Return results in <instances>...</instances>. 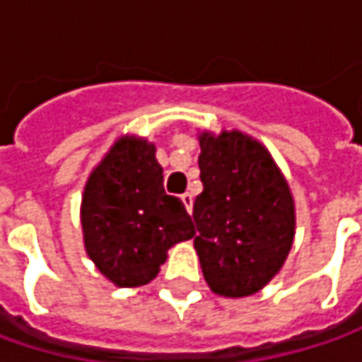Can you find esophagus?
Listing matches in <instances>:
<instances>
[{
    "mask_svg": "<svg viewBox=\"0 0 362 362\" xmlns=\"http://www.w3.org/2000/svg\"><path fill=\"white\" fill-rule=\"evenodd\" d=\"M181 202L185 205V209L191 214V211H193V195H191V193H183V195H181Z\"/></svg>",
    "mask_w": 362,
    "mask_h": 362,
    "instance_id": "obj_1",
    "label": "esophagus"
}]
</instances>
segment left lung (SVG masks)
Wrapping results in <instances>:
<instances>
[{
	"instance_id": "8db88e82",
	"label": "left lung",
	"mask_w": 362,
	"mask_h": 362,
	"mask_svg": "<svg viewBox=\"0 0 362 362\" xmlns=\"http://www.w3.org/2000/svg\"><path fill=\"white\" fill-rule=\"evenodd\" d=\"M203 191L193 203V245L211 292L243 298L284 266L296 214L268 148L240 131L199 132Z\"/></svg>"
}]
</instances>
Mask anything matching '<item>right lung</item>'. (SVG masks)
I'll return each mask as SVG.
<instances>
[{"label":"right lung","instance_id":"add662e5","mask_svg":"<svg viewBox=\"0 0 362 362\" xmlns=\"http://www.w3.org/2000/svg\"><path fill=\"white\" fill-rule=\"evenodd\" d=\"M86 254L112 284H148L167 250L193 238L185 205L163 187L155 145L122 136L86 181L80 205Z\"/></svg>","mask_w":362,"mask_h":362}]
</instances>
